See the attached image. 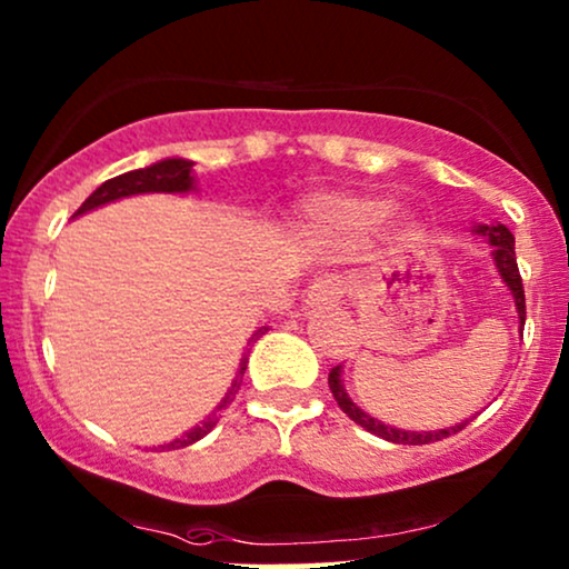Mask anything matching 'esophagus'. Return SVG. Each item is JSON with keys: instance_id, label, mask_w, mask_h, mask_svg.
<instances>
[{"instance_id": "1", "label": "esophagus", "mask_w": 569, "mask_h": 569, "mask_svg": "<svg viewBox=\"0 0 569 569\" xmlns=\"http://www.w3.org/2000/svg\"><path fill=\"white\" fill-rule=\"evenodd\" d=\"M342 296V282L338 277H321L306 290V308L308 311H321L332 308Z\"/></svg>"}]
</instances>
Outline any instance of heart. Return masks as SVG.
<instances>
[{
    "label": "heart",
    "mask_w": 569,
    "mask_h": 569,
    "mask_svg": "<svg viewBox=\"0 0 569 569\" xmlns=\"http://www.w3.org/2000/svg\"><path fill=\"white\" fill-rule=\"evenodd\" d=\"M396 200L369 192H321L308 198L296 213V227L306 237L329 244H356L369 240L385 221L396 240H417L419 223L413 216L392 213Z\"/></svg>",
    "instance_id": "b5f03b06"
}]
</instances>
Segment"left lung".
Returning a JSON list of instances; mask_svg holds the SVG:
<instances>
[{"instance_id":"obj_1","label":"left lung","mask_w":569,"mask_h":569,"mask_svg":"<svg viewBox=\"0 0 569 569\" xmlns=\"http://www.w3.org/2000/svg\"><path fill=\"white\" fill-rule=\"evenodd\" d=\"M472 231L488 240L490 258H493V266L496 271H499L501 282L507 284L511 298H515L517 319H520V329H522L525 327V290H522V277H520V269H517V258H515V237H511V231L499 221L475 223ZM329 390H332L335 401H338L340 409L346 411L356 425H361L363 430L377 435V438L390 440V443H403V446L432 443V440H443L448 435L465 430V427L475 419V417L461 419V422H456L451 427H440V430H401V427L385 425L380 419H375L371 413L363 411L359 403H353V398H350L346 390V382H342V367H335L329 371Z\"/></svg>"}]
</instances>
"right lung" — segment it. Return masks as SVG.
Listing matches in <instances>:
<instances>
[{
  "label": "right lung",
  "instance_id": "right-lung-1",
  "mask_svg": "<svg viewBox=\"0 0 569 569\" xmlns=\"http://www.w3.org/2000/svg\"><path fill=\"white\" fill-rule=\"evenodd\" d=\"M192 166H194L192 160H184V158H163V160H158V163H152V166L137 168V171H126V173H121V177L108 179V181H104V184L97 187L87 200H83V206L76 210L73 219H76V216L89 213V210H97V208L108 206V202H116V200H123V198H134V194H150V192L187 194V192H194V189H198V177H194V168ZM263 329L266 327L256 329V335H252V338L248 340V350H244V353H242L240 369H237L234 380H231V388L227 390V396L221 398V403L216 406V409L210 411L200 425H194L192 430H187L184 435H179V438H173L171 443H163L160 448H168V451H171V448L192 446V443H198L200 438H206V435L213 430L216 425H219V411L227 409V403H231L234 392L240 390L242 375H244V369H248L250 346L258 338H261Z\"/></svg>",
  "mask_w": 569,
  "mask_h": 569
}]
</instances>
